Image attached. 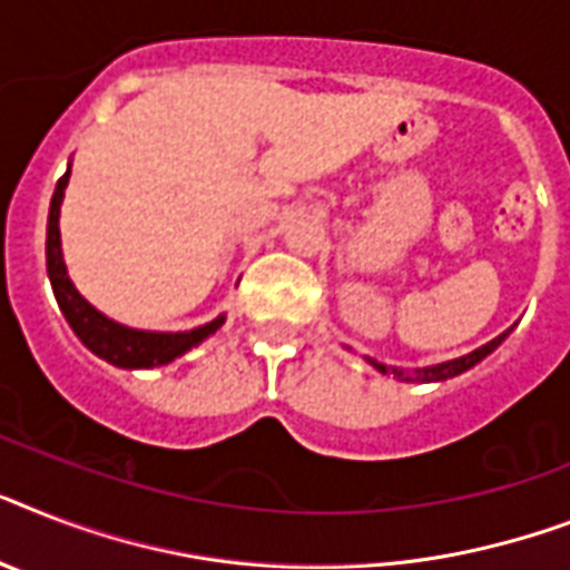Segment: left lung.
Instances as JSON below:
<instances>
[{"label":"left lung","instance_id":"left-lung-1","mask_svg":"<svg viewBox=\"0 0 570 570\" xmlns=\"http://www.w3.org/2000/svg\"><path fill=\"white\" fill-rule=\"evenodd\" d=\"M512 331V327H510ZM510 331H503L501 336H494L492 342H485V345H480V348H474L471 354H462V357L456 360H445V363H436V365H421V368H397V365H383L377 363V360L365 357L368 360V365H374L381 374H390V377H395V381H404V383H442V381H451V377H456V374L469 372V368H474L478 363H483L489 354H492L498 345H501L507 336H510Z\"/></svg>","mask_w":570,"mask_h":570}]
</instances>
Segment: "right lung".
Listing matches in <instances>:
<instances>
[{
    "label": "right lung",
    "mask_w": 570,
    "mask_h": 570,
    "mask_svg": "<svg viewBox=\"0 0 570 570\" xmlns=\"http://www.w3.org/2000/svg\"><path fill=\"white\" fill-rule=\"evenodd\" d=\"M69 169H72V164L67 166L63 178L58 180L52 205H49L46 272H49V281H52V293L58 298L60 313H63V318H67L78 340L85 342V348H90L96 357L117 365V368H157V365H169L173 360L184 357L187 351H193L207 336L219 331L225 325V313L207 322V325L193 327V331H140V327L114 322L78 293L76 284L69 281L63 252H60V205H63V189L69 184Z\"/></svg>",
    "instance_id": "right-lung-1"
}]
</instances>
